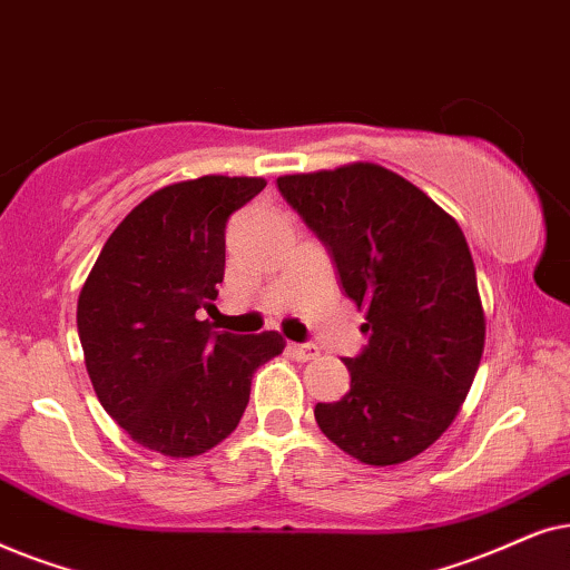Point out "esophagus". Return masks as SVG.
<instances>
[{"instance_id":"34e87169","label":"esophagus","mask_w":570,"mask_h":570,"mask_svg":"<svg viewBox=\"0 0 570 570\" xmlns=\"http://www.w3.org/2000/svg\"><path fill=\"white\" fill-rule=\"evenodd\" d=\"M286 348H289V354L299 362H309V360H315L317 354H321V352H317L315 344H289Z\"/></svg>"}]
</instances>
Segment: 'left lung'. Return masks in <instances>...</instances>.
I'll use <instances>...</instances> for the list:
<instances>
[{"mask_svg": "<svg viewBox=\"0 0 570 570\" xmlns=\"http://www.w3.org/2000/svg\"><path fill=\"white\" fill-rule=\"evenodd\" d=\"M276 185L331 247L370 333L364 352L344 360L352 389L315 406L317 428L362 464H404L456 420L482 360L484 307L464 232L381 164L286 174Z\"/></svg>", "mask_w": 570, "mask_h": 570, "instance_id": "8db88e82", "label": "left lung"}]
</instances>
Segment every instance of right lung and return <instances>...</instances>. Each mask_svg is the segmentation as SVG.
<instances>
[{"label": "right lung", "instance_id": "obj_1", "mask_svg": "<svg viewBox=\"0 0 570 570\" xmlns=\"http://www.w3.org/2000/svg\"><path fill=\"white\" fill-rule=\"evenodd\" d=\"M263 177L208 174L156 189L125 216L78 297L86 370L101 406L142 449L200 456L245 414L255 370L284 352L276 331L234 336L197 321L224 281V229Z\"/></svg>", "mask_w": 570, "mask_h": 570}]
</instances>
